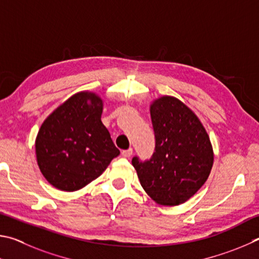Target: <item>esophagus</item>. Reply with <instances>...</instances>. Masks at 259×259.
<instances>
[{
	"instance_id": "esophagus-1",
	"label": "esophagus",
	"mask_w": 259,
	"mask_h": 259,
	"mask_svg": "<svg viewBox=\"0 0 259 259\" xmlns=\"http://www.w3.org/2000/svg\"><path fill=\"white\" fill-rule=\"evenodd\" d=\"M121 155H122V157H125V158H130L131 156L133 155V149L130 148V149H127V150H122Z\"/></svg>"
}]
</instances>
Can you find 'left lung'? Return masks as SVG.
<instances>
[{
    "instance_id": "left-lung-1",
    "label": "left lung",
    "mask_w": 259,
    "mask_h": 259,
    "mask_svg": "<svg viewBox=\"0 0 259 259\" xmlns=\"http://www.w3.org/2000/svg\"><path fill=\"white\" fill-rule=\"evenodd\" d=\"M156 148L149 160L132 159L144 191L159 205L189 200L210 174L214 152L205 127L191 109L164 95L150 106Z\"/></svg>"
}]
</instances>
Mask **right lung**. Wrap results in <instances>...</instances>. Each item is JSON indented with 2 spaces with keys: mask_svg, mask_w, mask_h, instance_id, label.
<instances>
[{
  "mask_svg": "<svg viewBox=\"0 0 259 259\" xmlns=\"http://www.w3.org/2000/svg\"><path fill=\"white\" fill-rule=\"evenodd\" d=\"M102 99L84 91L59 106L40 126L36 159L54 188L67 192L84 188L120 153L102 124Z\"/></svg>",
  "mask_w": 259,
  "mask_h": 259,
  "instance_id": "right-lung-1",
  "label": "right lung"
}]
</instances>
